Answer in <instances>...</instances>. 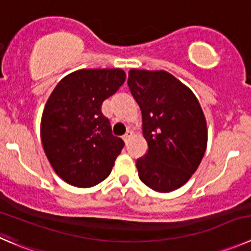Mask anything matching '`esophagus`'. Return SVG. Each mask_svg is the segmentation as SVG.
Returning <instances> with one entry per match:
<instances>
[{
	"instance_id": "34e87169",
	"label": "esophagus",
	"mask_w": 251,
	"mask_h": 251,
	"mask_svg": "<svg viewBox=\"0 0 251 251\" xmlns=\"http://www.w3.org/2000/svg\"><path fill=\"white\" fill-rule=\"evenodd\" d=\"M132 137V131H127V132L125 133V135H124V141H125V142H127L128 140H130V138Z\"/></svg>"
}]
</instances>
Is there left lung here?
<instances>
[{"instance_id": "left-lung-1", "label": "left lung", "mask_w": 251, "mask_h": 251, "mask_svg": "<svg viewBox=\"0 0 251 251\" xmlns=\"http://www.w3.org/2000/svg\"><path fill=\"white\" fill-rule=\"evenodd\" d=\"M127 86L142 113L148 152L136 162L141 181L158 193L190 179L207 146V126L195 94L165 71L130 70Z\"/></svg>"}]
</instances>
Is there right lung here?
I'll list each match as a JSON object with an SVG mask.
<instances>
[{"label": "right lung", "instance_id": "1", "mask_svg": "<svg viewBox=\"0 0 251 251\" xmlns=\"http://www.w3.org/2000/svg\"><path fill=\"white\" fill-rule=\"evenodd\" d=\"M120 69L79 70L61 79L41 118L44 151L56 174L77 187L109 176L125 143L111 133L101 104L124 84Z\"/></svg>", "mask_w": 251, "mask_h": 251}]
</instances>
